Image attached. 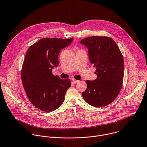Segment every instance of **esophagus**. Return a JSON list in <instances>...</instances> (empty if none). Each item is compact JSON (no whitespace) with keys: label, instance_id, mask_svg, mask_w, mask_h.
Returning <instances> with one entry per match:
<instances>
[{"label":"esophagus","instance_id":"34e87169","mask_svg":"<svg viewBox=\"0 0 147 147\" xmlns=\"http://www.w3.org/2000/svg\"><path fill=\"white\" fill-rule=\"evenodd\" d=\"M72 82L74 83H78V82H79V80H76V79H72Z\"/></svg>","mask_w":147,"mask_h":147}]
</instances>
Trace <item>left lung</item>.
<instances>
[{
    "mask_svg": "<svg viewBox=\"0 0 147 147\" xmlns=\"http://www.w3.org/2000/svg\"><path fill=\"white\" fill-rule=\"evenodd\" d=\"M80 43L89 50L90 61L96 70L97 79L86 80L87 89L82 93L84 101L95 107L110 104L122 89L124 61L122 53L110 37L96 36L83 39Z\"/></svg>",
    "mask_w": 147,
    "mask_h": 147,
    "instance_id": "8db88e82",
    "label": "left lung"
}]
</instances>
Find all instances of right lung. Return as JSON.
Returning a JSON list of instances; mask_svg holds the SVG:
<instances>
[{
    "mask_svg": "<svg viewBox=\"0 0 147 147\" xmlns=\"http://www.w3.org/2000/svg\"><path fill=\"white\" fill-rule=\"evenodd\" d=\"M73 40L44 38L28 49L21 69L22 83L29 100L41 111H53L65 100L71 80L53 75L52 69L58 65L60 50Z\"/></svg>",
    "mask_w": 147,
    "mask_h": 147,
    "instance_id": "right-lung-1",
    "label": "right lung"
}]
</instances>
